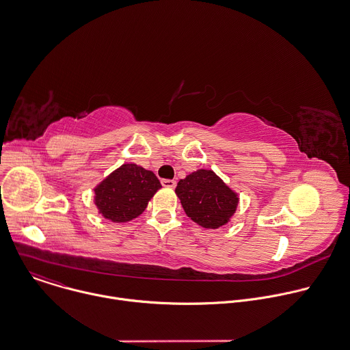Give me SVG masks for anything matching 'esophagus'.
<instances>
[{
    "label": "esophagus",
    "mask_w": 350,
    "mask_h": 350,
    "mask_svg": "<svg viewBox=\"0 0 350 350\" xmlns=\"http://www.w3.org/2000/svg\"><path fill=\"white\" fill-rule=\"evenodd\" d=\"M161 183H162V185H163L165 188H174V187H176V181H174V180L163 178Z\"/></svg>",
    "instance_id": "esophagus-1"
}]
</instances>
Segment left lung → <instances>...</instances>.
<instances>
[{"label":"left lung","instance_id":"8db88e82","mask_svg":"<svg viewBox=\"0 0 350 350\" xmlns=\"http://www.w3.org/2000/svg\"><path fill=\"white\" fill-rule=\"evenodd\" d=\"M176 193L185 214L206 229L226 225L239 206V195L213 170L199 169L180 180Z\"/></svg>","mask_w":350,"mask_h":350}]
</instances>
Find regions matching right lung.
<instances>
[{
    "instance_id": "right-lung-1",
    "label": "right lung",
    "mask_w": 350,
    "mask_h": 350,
    "mask_svg": "<svg viewBox=\"0 0 350 350\" xmlns=\"http://www.w3.org/2000/svg\"><path fill=\"white\" fill-rule=\"evenodd\" d=\"M159 188L162 185L151 170L124 163L94 188V203L105 219L128 222L146 210Z\"/></svg>"
}]
</instances>
